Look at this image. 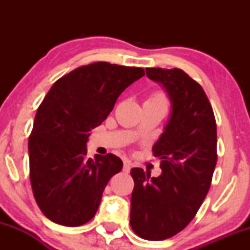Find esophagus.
<instances>
[{"mask_svg": "<svg viewBox=\"0 0 250 250\" xmlns=\"http://www.w3.org/2000/svg\"><path fill=\"white\" fill-rule=\"evenodd\" d=\"M130 169H131L130 162L129 161L123 162V171H125V173H129V171H130Z\"/></svg>", "mask_w": 250, "mask_h": 250, "instance_id": "esophagus-1", "label": "esophagus"}]
</instances>
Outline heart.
Here are the masks:
<instances>
[{
    "mask_svg": "<svg viewBox=\"0 0 250 250\" xmlns=\"http://www.w3.org/2000/svg\"><path fill=\"white\" fill-rule=\"evenodd\" d=\"M145 103H150V104L160 105V107L167 108V97L163 93H155L150 97H148V100Z\"/></svg>",
    "mask_w": 250,
    "mask_h": 250,
    "instance_id": "b5f03b06",
    "label": "heart"
}]
</instances>
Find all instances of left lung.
Instances as JSON below:
<instances>
[{"mask_svg": "<svg viewBox=\"0 0 250 250\" xmlns=\"http://www.w3.org/2000/svg\"><path fill=\"white\" fill-rule=\"evenodd\" d=\"M146 73L165 89L171 110L153 146L161 175L130 170V226L142 239L161 241L188 226L208 193L217 161L216 122L202 87L185 71L147 68Z\"/></svg>", "mask_w": 250, "mask_h": 250, "instance_id": "obj_1", "label": "left lung"}]
</instances>
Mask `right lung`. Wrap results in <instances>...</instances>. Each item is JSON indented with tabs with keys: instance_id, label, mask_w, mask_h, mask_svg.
Instances as JSON below:
<instances>
[{
	"instance_id": "1",
	"label": "right lung",
	"mask_w": 250,
	"mask_h": 250,
	"mask_svg": "<svg viewBox=\"0 0 250 250\" xmlns=\"http://www.w3.org/2000/svg\"><path fill=\"white\" fill-rule=\"evenodd\" d=\"M143 75L142 68L95 62L62 76L48 91L37 109L28 150L34 197L50 221L79 227L96 214L105 186L123 162L114 154L87 159L90 131Z\"/></svg>"
}]
</instances>
